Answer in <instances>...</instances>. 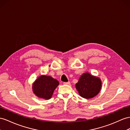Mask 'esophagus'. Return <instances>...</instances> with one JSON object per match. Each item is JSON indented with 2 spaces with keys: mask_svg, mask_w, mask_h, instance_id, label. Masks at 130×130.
I'll use <instances>...</instances> for the list:
<instances>
[{
  "mask_svg": "<svg viewBox=\"0 0 130 130\" xmlns=\"http://www.w3.org/2000/svg\"><path fill=\"white\" fill-rule=\"evenodd\" d=\"M64 85H70V82H64Z\"/></svg>",
  "mask_w": 130,
  "mask_h": 130,
  "instance_id": "1",
  "label": "esophagus"
}]
</instances>
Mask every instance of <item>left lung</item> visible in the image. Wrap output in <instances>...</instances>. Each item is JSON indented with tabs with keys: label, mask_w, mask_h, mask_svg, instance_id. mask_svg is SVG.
I'll return each instance as SVG.
<instances>
[{
	"label": "left lung",
	"mask_w": 130,
	"mask_h": 130,
	"mask_svg": "<svg viewBox=\"0 0 130 130\" xmlns=\"http://www.w3.org/2000/svg\"><path fill=\"white\" fill-rule=\"evenodd\" d=\"M101 78L85 72L79 78L75 87L81 97L86 99L94 97L100 92L102 88Z\"/></svg>",
	"instance_id": "left-lung-1"
}]
</instances>
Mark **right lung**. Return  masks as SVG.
<instances>
[{"label": "right lung", "instance_id": "1", "mask_svg": "<svg viewBox=\"0 0 130 130\" xmlns=\"http://www.w3.org/2000/svg\"><path fill=\"white\" fill-rule=\"evenodd\" d=\"M59 82L52 76L41 75L32 84V91L37 97L44 99H49L52 97Z\"/></svg>", "mask_w": 130, "mask_h": 130}]
</instances>
